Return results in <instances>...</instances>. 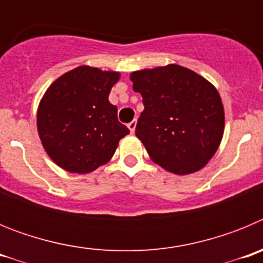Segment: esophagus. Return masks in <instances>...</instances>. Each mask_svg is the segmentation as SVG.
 Returning a JSON list of instances; mask_svg holds the SVG:
<instances>
[{
	"instance_id": "obj_1",
	"label": "esophagus",
	"mask_w": 263,
	"mask_h": 263,
	"mask_svg": "<svg viewBox=\"0 0 263 263\" xmlns=\"http://www.w3.org/2000/svg\"><path fill=\"white\" fill-rule=\"evenodd\" d=\"M136 126H137V121L133 120L132 122H129L127 124V127H129V130L132 132V133H134V130H136Z\"/></svg>"
}]
</instances>
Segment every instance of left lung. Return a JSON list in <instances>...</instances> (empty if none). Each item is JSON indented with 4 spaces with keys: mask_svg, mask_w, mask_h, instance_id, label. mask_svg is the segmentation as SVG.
<instances>
[{
    "mask_svg": "<svg viewBox=\"0 0 263 263\" xmlns=\"http://www.w3.org/2000/svg\"><path fill=\"white\" fill-rule=\"evenodd\" d=\"M130 79L145 106L136 136L150 158L178 175L203 168L224 133V108L216 88L176 64L133 72Z\"/></svg>",
    "mask_w": 263,
    "mask_h": 263,
    "instance_id": "obj_1",
    "label": "left lung"
}]
</instances>
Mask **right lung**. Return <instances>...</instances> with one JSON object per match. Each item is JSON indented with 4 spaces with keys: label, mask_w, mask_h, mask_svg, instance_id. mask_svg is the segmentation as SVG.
<instances>
[{
    "label": "right lung",
    "mask_w": 263,
    "mask_h": 263,
    "mask_svg": "<svg viewBox=\"0 0 263 263\" xmlns=\"http://www.w3.org/2000/svg\"><path fill=\"white\" fill-rule=\"evenodd\" d=\"M117 72L80 66L55 80L38 108V133L51 159L69 173L87 174L113 157L129 129L109 103Z\"/></svg>",
    "instance_id": "1"
}]
</instances>
